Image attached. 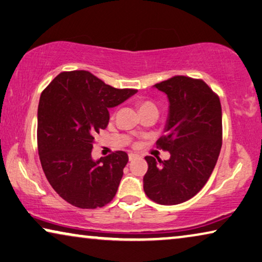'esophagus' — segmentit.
Here are the masks:
<instances>
[{"label":"esophagus","mask_w":262,"mask_h":262,"mask_svg":"<svg viewBox=\"0 0 262 262\" xmlns=\"http://www.w3.org/2000/svg\"><path fill=\"white\" fill-rule=\"evenodd\" d=\"M129 160L132 161V160H134V159H136V158H139V155L138 154H134V153H129Z\"/></svg>","instance_id":"esophagus-1"}]
</instances>
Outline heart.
I'll list each match as a JSON object with an SVG mask.
<instances>
[{
	"instance_id": "1",
	"label": "heart",
	"mask_w": 262,
	"mask_h": 262,
	"mask_svg": "<svg viewBox=\"0 0 262 262\" xmlns=\"http://www.w3.org/2000/svg\"><path fill=\"white\" fill-rule=\"evenodd\" d=\"M139 109H140V112H143V111H148V109H156V107L154 103L148 102L147 101V102H142L141 104H140Z\"/></svg>"
}]
</instances>
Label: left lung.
<instances>
[{
    "label": "left lung",
    "mask_w": 262,
    "mask_h": 262,
    "mask_svg": "<svg viewBox=\"0 0 262 262\" xmlns=\"http://www.w3.org/2000/svg\"><path fill=\"white\" fill-rule=\"evenodd\" d=\"M168 97L165 135L156 144L168 150L165 161L146 156L143 190L160 205H178L206 185L222 144L220 100L202 80L174 76L154 84Z\"/></svg>",
    "instance_id": "left-lung-1"
}]
</instances>
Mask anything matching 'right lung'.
Segmentation results:
<instances>
[{"mask_svg": "<svg viewBox=\"0 0 262 262\" xmlns=\"http://www.w3.org/2000/svg\"><path fill=\"white\" fill-rule=\"evenodd\" d=\"M138 93L116 89L85 70L64 72L41 94L37 147L47 180L60 196L79 208H97L118 192L126 151L94 160V136L106 129L109 108Z\"/></svg>", "mask_w": 262, "mask_h": 262, "instance_id": "obj_1", "label": "right lung"}]
</instances>
